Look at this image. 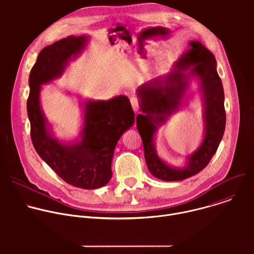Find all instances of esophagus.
<instances>
[{
    "mask_svg": "<svg viewBox=\"0 0 254 254\" xmlns=\"http://www.w3.org/2000/svg\"><path fill=\"white\" fill-rule=\"evenodd\" d=\"M130 104H131V107H132V110L135 112V113H137L138 112V110H139V102H138V99L136 98V97H131L130 98Z\"/></svg>",
    "mask_w": 254,
    "mask_h": 254,
    "instance_id": "obj_1",
    "label": "esophagus"
}]
</instances>
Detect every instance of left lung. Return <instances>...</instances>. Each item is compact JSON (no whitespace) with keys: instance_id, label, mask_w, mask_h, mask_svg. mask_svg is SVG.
<instances>
[{"instance_id":"1","label":"left lung","mask_w":254,"mask_h":254,"mask_svg":"<svg viewBox=\"0 0 254 254\" xmlns=\"http://www.w3.org/2000/svg\"><path fill=\"white\" fill-rule=\"evenodd\" d=\"M189 45L191 48L176 62L173 72L166 77L143 84L137 91L140 110L144 113L136 116V127L141 136L144 159L151 174L163 181L185 180L202 171L218 149L225 130L224 90L216 70V59L199 41H192ZM191 64L193 65L191 73L201 81L206 130L200 148L190 157L189 166L175 169L166 165L155 154L153 134L157 127L176 111L188 83L183 70Z\"/></svg>"}]
</instances>
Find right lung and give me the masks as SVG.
I'll return each instance as SVG.
<instances>
[{
    "label": "right lung",
    "instance_id": "right-lung-1",
    "mask_svg": "<svg viewBox=\"0 0 254 254\" xmlns=\"http://www.w3.org/2000/svg\"><path fill=\"white\" fill-rule=\"evenodd\" d=\"M86 41L85 36H69L41 50L29 75L27 113L33 146L41 159L66 183L96 189L110 182L117 142L134 123L129 99L120 95L107 101H87L82 139L70 146L47 131L39 100L40 85L61 75L68 60L84 49Z\"/></svg>",
    "mask_w": 254,
    "mask_h": 254
}]
</instances>
